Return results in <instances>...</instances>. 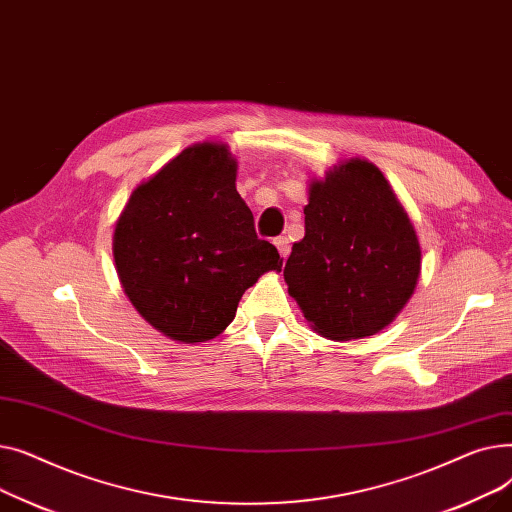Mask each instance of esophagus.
I'll list each match as a JSON object with an SVG mask.
<instances>
[{"label":"esophagus","instance_id":"obj_1","mask_svg":"<svg viewBox=\"0 0 512 512\" xmlns=\"http://www.w3.org/2000/svg\"><path fill=\"white\" fill-rule=\"evenodd\" d=\"M274 242H276V247H278L280 255L286 259V257L290 255V240H288L286 236H278Z\"/></svg>","mask_w":512,"mask_h":512}]
</instances>
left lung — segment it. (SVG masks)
Segmentation results:
<instances>
[{"mask_svg": "<svg viewBox=\"0 0 512 512\" xmlns=\"http://www.w3.org/2000/svg\"><path fill=\"white\" fill-rule=\"evenodd\" d=\"M419 267L415 230L373 164L351 159L311 184L284 280L313 330L332 340L380 332L411 299Z\"/></svg>", "mask_w": 512, "mask_h": 512, "instance_id": "obj_1", "label": "left lung"}]
</instances>
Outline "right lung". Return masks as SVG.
<instances>
[{
	"label": "right lung",
	"mask_w": 512,
	"mask_h": 512,
	"mask_svg": "<svg viewBox=\"0 0 512 512\" xmlns=\"http://www.w3.org/2000/svg\"><path fill=\"white\" fill-rule=\"evenodd\" d=\"M234 182L226 147H188L132 193L118 220L114 259L124 292L172 340L222 334L245 290L282 267Z\"/></svg>",
	"instance_id": "obj_1"
}]
</instances>
